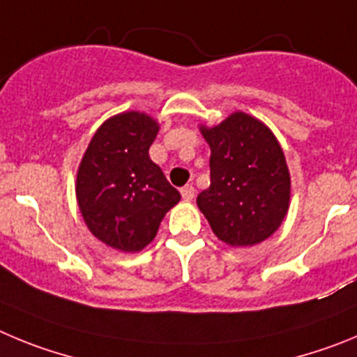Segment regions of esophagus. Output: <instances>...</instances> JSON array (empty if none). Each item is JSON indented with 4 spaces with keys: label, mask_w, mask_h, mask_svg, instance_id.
<instances>
[{
    "label": "esophagus",
    "mask_w": 357,
    "mask_h": 357,
    "mask_svg": "<svg viewBox=\"0 0 357 357\" xmlns=\"http://www.w3.org/2000/svg\"><path fill=\"white\" fill-rule=\"evenodd\" d=\"M194 195H195L194 186H192V185L183 186V188H181V197L185 199V201H192V199H194Z\"/></svg>",
    "instance_id": "34e87169"
}]
</instances>
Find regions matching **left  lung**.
I'll return each instance as SVG.
<instances>
[{
    "label": "left lung",
    "mask_w": 357,
    "mask_h": 357,
    "mask_svg": "<svg viewBox=\"0 0 357 357\" xmlns=\"http://www.w3.org/2000/svg\"><path fill=\"white\" fill-rule=\"evenodd\" d=\"M211 149L210 186L197 206L218 240L247 247L278 231L290 206V172L278 139L243 112L199 128Z\"/></svg>",
    "instance_id": "8db88e82"
}]
</instances>
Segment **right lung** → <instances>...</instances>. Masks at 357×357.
Instances as JSON below:
<instances>
[{"label":"right lung","instance_id":"add662e5","mask_svg":"<svg viewBox=\"0 0 357 357\" xmlns=\"http://www.w3.org/2000/svg\"><path fill=\"white\" fill-rule=\"evenodd\" d=\"M158 130L142 112L114 115L96 131L78 167L76 199L83 220L112 249L142 250L181 199L149 158Z\"/></svg>","mask_w":357,"mask_h":357}]
</instances>
